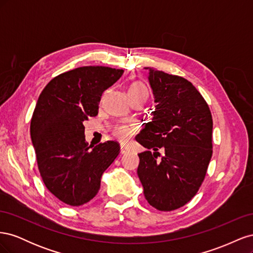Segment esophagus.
Listing matches in <instances>:
<instances>
[{
	"mask_svg": "<svg viewBox=\"0 0 253 253\" xmlns=\"http://www.w3.org/2000/svg\"><path fill=\"white\" fill-rule=\"evenodd\" d=\"M128 152H129L128 148H126V145H124V144H121V147H120V153H121V154H126V153H128Z\"/></svg>",
	"mask_w": 253,
	"mask_h": 253,
	"instance_id": "esophagus-1",
	"label": "esophagus"
}]
</instances>
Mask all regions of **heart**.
<instances>
[{"mask_svg":"<svg viewBox=\"0 0 253 253\" xmlns=\"http://www.w3.org/2000/svg\"><path fill=\"white\" fill-rule=\"evenodd\" d=\"M140 91H148L147 87H145L142 83H134L131 85V87L128 88V94L132 93H140ZM134 133V129L132 127H129L128 126L126 125H118L113 128V134L115 137H117L118 139L126 141L127 140L129 137H131Z\"/></svg>","mask_w":253,"mask_h":253,"instance_id":"1","label":"heart"}]
</instances>
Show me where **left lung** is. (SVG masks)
Instances as JSON below:
<instances>
[{
	"label": "left lung",
	"mask_w": 253,
	"mask_h": 253,
	"mask_svg": "<svg viewBox=\"0 0 253 253\" xmlns=\"http://www.w3.org/2000/svg\"><path fill=\"white\" fill-rule=\"evenodd\" d=\"M145 68L156 105L152 121L136 136L147 149L138 154L137 174L148 203L172 211L192 200L205 179L212 157V115L190 81Z\"/></svg>",
	"instance_id": "1"
}]
</instances>
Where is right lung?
<instances>
[{
	"instance_id": "right-lung-1",
	"label": "right lung",
	"mask_w": 253,
	"mask_h": 253,
	"mask_svg": "<svg viewBox=\"0 0 253 253\" xmlns=\"http://www.w3.org/2000/svg\"><path fill=\"white\" fill-rule=\"evenodd\" d=\"M124 70L82 66L51 79L38 99L30 137L44 185L62 203L78 207L100 189L101 176L119 154L117 141H85L83 122L98 114L102 93Z\"/></svg>"
}]
</instances>
